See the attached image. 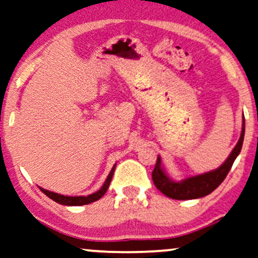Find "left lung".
I'll return each mask as SVG.
<instances>
[{
  "label": "left lung",
  "instance_id": "obj_1",
  "mask_svg": "<svg viewBox=\"0 0 258 258\" xmlns=\"http://www.w3.org/2000/svg\"><path fill=\"white\" fill-rule=\"evenodd\" d=\"M244 133H245V121H244L243 116L242 134H240L238 142L229 155V158L226 159V161L219 168L200 174V175L190 176V178H187L182 181H173L172 179H169L161 167V159L158 158L155 168L152 173L154 185L166 197L176 200L197 199L210 195L224 181L229 170L231 169L233 162H235L236 158L240 153V149H242Z\"/></svg>",
  "mask_w": 258,
  "mask_h": 258
}]
</instances>
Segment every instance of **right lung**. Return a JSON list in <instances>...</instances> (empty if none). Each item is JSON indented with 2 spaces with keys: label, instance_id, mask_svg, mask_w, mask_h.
I'll return each mask as SVG.
<instances>
[{
  "label": "right lung",
  "instance_id": "add662e5",
  "mask_svg": "<svg viewBox=\"0 0 258 258\" xmlns=\"http://www.w3.org/2000/svg\"><path fill=\"white\" fill-rule=\"evenodd\" d=\"M115 166L112 167L111 172H110L108 178H106L104 185L102 186V188H100L99 190H97V192H95V193H92V195H90V196H86V197H84V196H83V197H68V196H61V195H58V193L51 192V190L43 189V188H41V187H40V189H41V192L45 193V195L47 196L48 198L54 200V202H56L58 204H61V205H66V206L88 205V204H91L93 202H96V200L100 199L103 196L105 195V192L109 188L110 182H111L113 172H115Z\"/></svg>",
  "mask_w": 258,
  "mask_h": 258
}]
</instances>
